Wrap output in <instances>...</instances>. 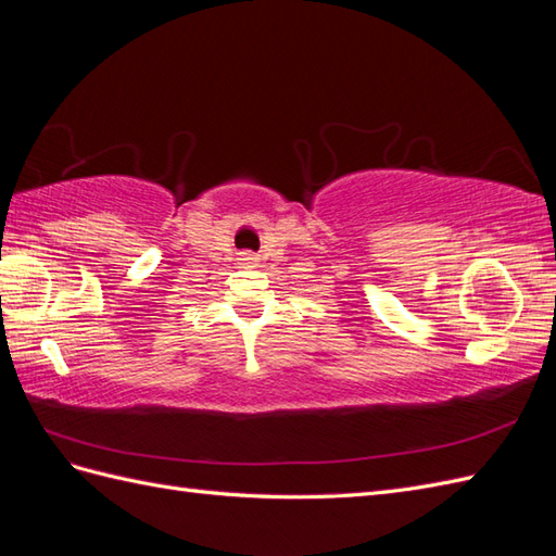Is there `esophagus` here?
<instances>
[{"mask_svg":"<svg viewBox=\"0 0 556 556\" xmlns=\"http://www.w3.org/2000/svg\"><path fill=\"white\" fill-rule=\"evenodd\" d=\"M239 263L243 265V267H255V263H257V257L253 255V253H239Z\"/></svg>","mask_w":556,"mask_h":556,"instance_id":"obj_1","label":"esophagus"}]
</instances>
